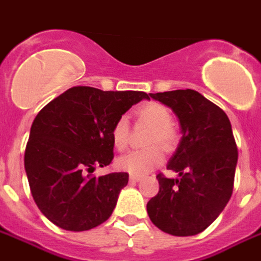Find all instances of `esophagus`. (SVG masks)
Returning a JSON list of instances; mask_svg holds the SVG:
<instances>
[{
  "mask_svg": "<svg viewBox=\"0 0 261 261\" xmlns=\"http://www.w3.org/2000/svg\"><path fill=\"white\" fill-rule=\"evenodd\" d=\"M140 179H141L140 175H134V174L130 175V181H131V182H138Z\"/></svg>",
  "mask_w": 261,
  "mask_h": 261,
  "instance_id": "34e87169",
  "label": "esophagus"
}]
</instances>
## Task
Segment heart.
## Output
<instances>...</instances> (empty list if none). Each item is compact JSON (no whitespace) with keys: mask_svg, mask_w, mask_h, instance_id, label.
Masks as SVG:
<instances>
[{"mask_svg":"<svg viewBox=\"0 0 261 261\" xmlns=\"http://www.w3.org/2000/svg\"><path fill=\"white\" fill-rule=\"evenodd\" d=\"M138 117L153 127V133L150 134L149 145L159 144L165 149L173 148L177 141V134L171 127L173 117L166 106L160 103H146L138 111ZM128 133L130 125L127 117H120L112 127V142L116 149L123 150L128 144ZM163 162V152L159 146H150L148 149L131 150L128 153L120 156L116 160L117 169L134 175H142L156 169Z\"/></svg>","mask_w":261,"mask_h":261,"instance_id":"obj_1","label":"heart"}]
</instances>
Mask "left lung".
I'll use <instances>...</instances> for the list:
<instances>
[{
  "label": "left lung",
  "instance_id": "left-lung-1",
  "mask_svg": "<svg viewBox=\"0 0 261 261\" xmlns=\"http://www.w3.org/2000/svg\"><path fill=\"white\" fill-rule=\"evenodd\" d=\"M177 116L181 140L167 169L158 174L159 192L146 204L149 219L163 232L191 237L217 219L232 195L238 149L228 116L194 90L149 94Z\"/></svg>",
  "mask_w": 261,
  "mask_h": 261
}]
</instances>
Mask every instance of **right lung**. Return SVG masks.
Instances as JSON below:
<instances>
[{
	"label": "right lung",
	"instance_id": "obj_1",
	"mask_svg": "<svg viewBox=\"0 0 261 261\" xmlns=\"http://www.w3.org/2000/svg\"><path fill=\"white\" fill-rule=\"evenodd\" d=\"M149 95L73 87L38 112L24 152L33 199L49 221L66 231H87L111 217L127 173L95 177L113 159L112 127Z\"/></svg>",
	"mask_w": 261,
	"mask_h": 261
}]
</instances>
